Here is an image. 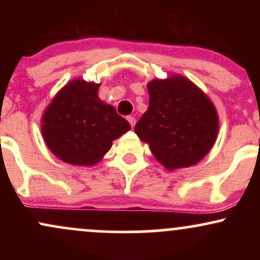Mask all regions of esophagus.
I'll list each match as a JSON object with an SVG mask.
<instances>
[{
	"mask_svg": "<svg viewBox=\"0 0 260 260\" xmlns=\"http://www.w3.org/2000/svg\"><path fill=\"white\" fill-rule=\"evenodd\" d=\"M127 121L129 122V124H131V126H132V128H133V127H134V124H136V118H134L133 116H128V117H127Z\"/></svg>",
	"mask_w": 260,
	"mask_h": 260,
	"instance_id": "34e87169",
	"label": "esophagus"
}]
</instances>
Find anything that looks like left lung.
Instances as JSON below:
<instances>
[{"label": "left lung", "instance_id": "obj_1", "mask_svg": "<svg viewBox=\"0 0 260 260\" xmlns=\"http://www.w3.org/2000/svg\"><path fill=\"white\" fill-rule=\"evenodd\" d=\"M149 109L134 131L166 169L202 160L216 140L219 120L213 103L183 77L148 84Z\"/></svg>", "mask_w": 260, "mask_h": 260}]
</instances>
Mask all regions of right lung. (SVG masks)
<instances>
[{"label":"right lung","instance_id":"add662e5","mask_svg":"<svg viewBox=\"0 0 260 260\" xmlns=\"http://www.w3.org/2000/svg\"><path fill=\"white\" fill-rule=\"evenodd\" d=\"M100 84L76 79L55 96L43 117L45 143L71 165L90 166L110 150L112 140L131 129L115 107L98 96Z\"/></svg>","mask_w":260,"mask_h":260}]
</instances>
